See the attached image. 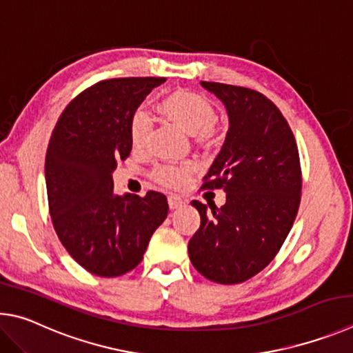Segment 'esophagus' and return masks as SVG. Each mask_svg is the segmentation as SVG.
<instances>
[{
  "label": "esophagus",
  "mask_w": 353,
  "mask_h": 353,
  "mask_svg": "<svg viewBox=\"0 0 353 353\" xmlns=\"http://www.w3.org/2000/svg\"><path fill=\"white\" fill-rule=\"evenodd\" d=\"M167 201H169V208L170 209H178V208H181L184 205V200L181 199V196H178V195H169V199H167Z\"/></svg>",
  "instance_id": "1"
}]
</instances>
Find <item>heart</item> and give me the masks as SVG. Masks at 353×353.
I'll use <instances>...</instances> for the list:
<instances>
[{
    "label": "heart",
    "instance_id": "heart-1",
    "mask_svg": "<svg viewBox=\"0 0 353 353\" xmlns=\"http://www.w3.org/2000/svg\"><path fill=\"white\" fill-rule=\"evenodd\" d=\"M161 108L172 121H175L178 125L192 134L205 132L217 121V113H215L212 105L205 97L192 91L173 92L161 102ZM150 128L152 123L145 111H136L132 121H130V141H132V145L136 148L144 145ZM192 170L194 164L190 163L183 165L165 164L159 165L153 175L165 186L176 188L186 183L189 173Z\"/></svg>",
    "mask_w": 353,
    "mask_h": 353
}]
</instances>
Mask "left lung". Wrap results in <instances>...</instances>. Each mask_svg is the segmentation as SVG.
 Segmentation results:
<instances>
[{"instance_id":"left-lung-1","label":"left lung","mask_w":353,"mask_h":353,"mask_svg":"<svg viewBox=\"0 0 353 353\" xmlns=\"http://www.w3.org/2000/svg\"><path fill=\"white\" fill-rule=\"evenodd\" d=\"M225 105L230 128L203 189L221 188V208L194 200L201 225L189 240L190 262L206 279L240 283L273 261L301 201L294 136L279 108L254 90L200 82ZM209 205V203H208Z\"/></svg>"}]
</instances>
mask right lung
Instances as JSON below:
<instances>
[{
	"instance_id": "1",
	"label": "right lung",
	"mask_w": 353,
	"mask_h": 353,
	"mask_svg": "<svg viewBox=\"0 0 353 353\" xmlns=\"http://www.w3.org/2000/svg\"><path fill=\"white\" fill-rule=\"evenodd\" d=\"M164 77L111 79L70 102L49 141L45 178L61 245L91 274L116 277L141 263L169 212L167 199L117 195L113 172L132 152L130 121Z\"/></svg>"
}]
</instances>
